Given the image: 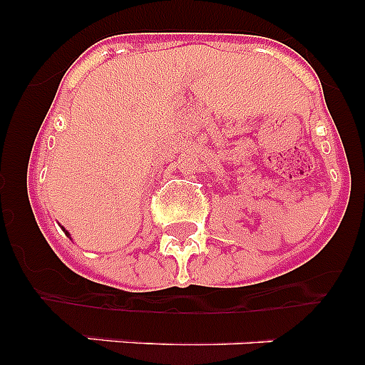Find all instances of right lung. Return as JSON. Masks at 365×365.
Returning <instances> with one entry per match:
<instances>
[{"label": "right lung", "mask_w": 365, "mask_h": 365, "mask_svg": "<svg viewBox=\"0 0 365 365\" xmlns=\"http://www.w3.org/2000/svg\"><path fill=\"white\" fill-rule=\"evenodd\" d=\"M66 234H67V230H66ZM67 235H69V234H67Z\"/></svg>", "instance_id": "obj_1"}]
</instances>
